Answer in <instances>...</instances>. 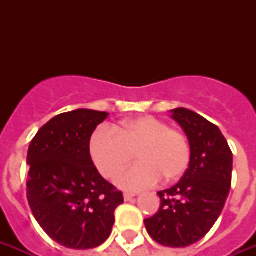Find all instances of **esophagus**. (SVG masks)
<instances>
[{
  "label": "esophagus",
  "mask_w": 256,
  "mask_h": 256,
  "mask_svg": "<svg viewBox=\"0 0 256 256\" xmlns=\"http://www.w3.org/2000/svg\"><path fill=\"white\" fill-rule=\"evenodd\" d=\"M134 196H136V194H134V192H128V191H126V192L124 194V200H130V199H132Z\"/></svg>",
  "instance_id": "1"
}]
</instances>
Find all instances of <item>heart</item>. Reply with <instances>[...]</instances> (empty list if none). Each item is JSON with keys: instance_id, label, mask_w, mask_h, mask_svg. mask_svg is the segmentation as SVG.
<instances>
[{"instance_id": "obj_1", "label": "heart", "mask_w": 256, "mask_h": 256, "mask_svg": "<svg viewBox=\"0 0 256 256\" xmlns=\"http://www.w3.org/2000/svg\"><path fill=\"white\" fill-rule=\"evenodd\" d=\"M90 152L106 179L118 176L136 154L140 164L124 171L118 184L142 190L154 186L160 176L166 182L180 178L190 164L191 144L184 132L170 128L164 120L140 116L114 128H98L90 140Z\"/></svg>"}]
</instances>
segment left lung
I'll list each match as a JSON object with an SVG mask.
<instances>
[{
	"mask_svg": "<svg viewBox=\"0 0 256 256\" xmlns=\"http://www.w3.org/2000/svg\"><path fill=\"white\" fill-rule=\"evenodd\" d=\"M172 118L190 140V166L175 186L158 192L160 210L144 226L156 243L175 248L200 240L218 220L230 192L232 152L220 130L202 116L179 108Z\"/></svg>",
	"mask_w": 256,
	"mask_h": 256,
	"instance_id": "1",
	"label": "left lung"
}]
</instances>
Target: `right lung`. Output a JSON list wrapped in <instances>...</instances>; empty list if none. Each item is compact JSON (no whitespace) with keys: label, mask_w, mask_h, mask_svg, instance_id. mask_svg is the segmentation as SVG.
<instances>
[{"label":"right lung","mask_w":256,"mask_h":256,"mask_svg":"<svg viewBox=\"0 0 256 256\" xmlns=\"http://www.w3.org/2000/svg\"><path fill=\"white\" fill-rule=\"evenodd\" d=\"M108 112L78 108L44 124L28 152L26 196L42 230L61 246L94 248L108 238L122 191L92 164L90 138Z\"/></svg>","instance_id":"obj_1"}]
</instances>
